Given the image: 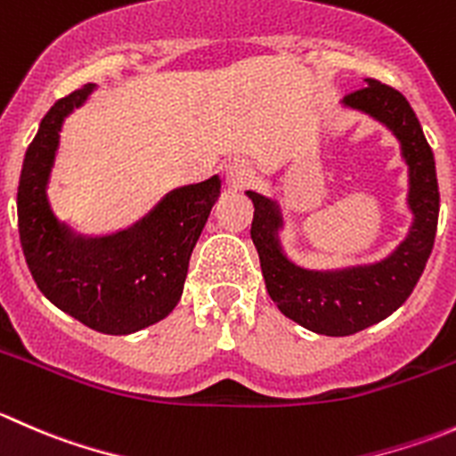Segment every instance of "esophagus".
I'll use <instances>...</instances> for the list:
<instances>
[{"label": "esophagus", "instance_id": "esophagus-1", "mask_svg": "<svg viewBox=\"0 0 456 456\" xmlns=\"http://www.w3.org/2000/svg\"><path fill=\"white\" fill-rule=\"evenodd\" d=\"M251 176H254V169H251L249 160L245 159H233L224 169V178H227V185L232 190H242L251 181Z\"/></svg>", "mask_w": 456, "mask_h": 456}]
</instances>
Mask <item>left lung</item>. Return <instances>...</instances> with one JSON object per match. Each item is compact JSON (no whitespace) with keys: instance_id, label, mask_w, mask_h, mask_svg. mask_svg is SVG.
<instances>
[{"instance_id":"1","label":"left lung","mask_w":456,"mask_h":456,"mask_svg":"<svg viewBox=\"0 0 456 456\" xmlns=\"http://www.w3.org/2000/svg\"><path fill=\"white\" fill-rule=\"evenodd\" d=\"M342 105L393 132L408 165L406 202L412 223L406 238L384 260L344 269H305L282 249L280 232L284 218L278 200L247 191L254 202L251 240L260 256L271 300L289 320L330 338L369 329L408 300L430 257L439 218L435 156L406 96L395 87L366 79L362 90L344 96Z\"/></svg>"}]
</instances>
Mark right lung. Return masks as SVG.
I'll return each instance as SVG.
<instances>
[{
	"label": "right lung",
	"mask_w": 456,
	"mask_h": 456,
	"mask_svg": "<svg viewBox=\"0 0 456 456\" xmlns=\"http://www.w3.org/2000/svg\"><path fill=\"white\" fill-rule=\"evenodd\" d=\"M94 87L63 96L41 118L17 190L20 240L32 280L57 309L99 333L130 335L167 317L181 300L220 176L176 187L132 227L108 236H84L61 223L48 200L59 132Z\"/></svg>",
	"instance_id": "right-lung-1"
}]
</instances>
